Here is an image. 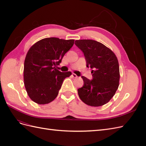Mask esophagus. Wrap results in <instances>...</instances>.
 <instances>
[{
	"label": "esophagus",
	"mask_w": 146,
	"mask_h": 146,
	"mask_svg": "<svg viewBox=\"0 0 146 146\" xmlns=\"http://www.w3.org/2000/svg\"><path fill=\"white\" fill-rule=\"evenodd\" d=\"M72 77L73 78H77V77H78V76H77V75H76V74H74V73H72Z\"/></svg>",
	"instance_id": "esophagus-1"
}]
</instances>
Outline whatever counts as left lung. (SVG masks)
Masks as SVG:
<instances>
[{
  "label": "left lung",
  "mask_w": 146,
  "mask_h": 146,
  "mask_svg": "<svg viewBox=\"0 0 146 146\" xmlns=\"http://www.w3.org/2000/svg\"><path fill=\"white\" fill-rule=\"evenodd\" d=\"M82 51L86 67L91 68L92 79L82 76L83 86L77 90L79 98L92 107L108 103L119 86V66L115 54L103 44L91 39L75 41Z\"/></svg>",
  "instance_id": "obj_1"
}]
</instances>
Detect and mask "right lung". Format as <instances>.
<instances>
[{
    "instance_id": "right-lung-1",
    "label": "right lung",
    "mask_w": 146,
    "mask_h": 146,
    "mask_svg": "<svg viewBox=\"0 0 146 146\" xmlns=\"http://www.w3.org/2000/svg\"><path fill=\"white\" fill-rule=\"evenodd\" d=\"M74 43V39L47 38L30 47L24 61V80L30 98L38 104L54 100L66 77L71 72L56 69Z\"/></svg>"
}]
</instances>
